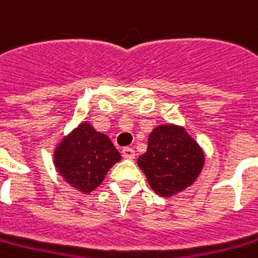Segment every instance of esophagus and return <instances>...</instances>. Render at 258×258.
Listing matches in <instances>:
<instances>
[{
    "instance_id": "34e87169",
    "label": "esophagus",
    "mask_w": 258,
    "mask_h": 258,
    "mask_svg": "<svg viewBox=\"0 0 258 258\" xmlns=\"http://www.w3.org/2000/svg\"><path fill=\"white\" fill-rule=\"evenodd\" d=\"M121 155L125 159H134L136 158V151L133 148H124L121 151Z\"/></svg>"
}]
</instances>
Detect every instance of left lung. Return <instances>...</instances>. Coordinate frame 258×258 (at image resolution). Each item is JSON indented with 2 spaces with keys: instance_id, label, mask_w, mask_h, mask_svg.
<instances>
[{
  "instance_id": "left-lung-1",
  "label": "left lung",
  "mask_w": 258,
  "mask_h": 258,
  "mask_svg": "<svg viewBox=\"0 0 258 258\" xmlns=\"http://www.w3.org/2000/svg\"><path fill=\"white\" fill-rule=\"evenodd\" d=\"M205 155L182 127L159 125L148 138L147 152L138 166L151 188L161 196H172L192 185L202 171Z\"/></svg>"
}]
</instances>
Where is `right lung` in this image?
<instances>
[{"instance_id":"add662e5","label":"right lung","mask_w":258,"mask_h":258,"mask_svg":"<svg viewBox=\"0 0 258 258\" xmlns=\"http://www.w3.org/2000/svg\"><path fill=\"white\" fill-rule=\"evenodd\" d=\"M121 159L110 138L82 122L55 151L59 173L73 188L89 194L104 179L107 171Z\"/></svg>"}]
</instances>
